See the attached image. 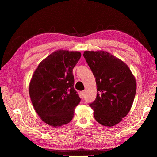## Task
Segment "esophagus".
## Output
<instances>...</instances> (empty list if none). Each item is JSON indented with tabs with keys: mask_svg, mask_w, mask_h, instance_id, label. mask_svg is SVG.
Returning a JSON list of instances; mask_svg holds the SVG:
<instances>
[{
	"mask_svg": "<svg viewBox=\"0 0 157 157\" xmlns=\"http://www.w3.org/2000/svg\"><path fill=\"white\" fill-rule=\"evenodd\" d=\"M84 96H85V91H82L80 92V96H81L82 99L84 98Z\"/></svg>",
	"mask_w": 157,
	"mask_h": 157,
	"instance_id": "esophagus-1",
	"label": "esophagus"
}]
</instances>
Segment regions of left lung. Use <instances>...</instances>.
Instances as JSON below:
<instances>
[{
	"mask_svg": "<svg viewBox=\"0 0 157 157\" xmlns=\"http://www.w3.org/2000/svg\"><path fill=\"white\" fill-rule=\"evenodd\" d=\"M83 56L96 78V98L89 103L95 119L103 126H115L130 110L136 79L126 64L107 52L85 51Z\"/></svg>",
	"mask_w": 157,
	"mask_h": 157,
	"instance_id": "1",
	"label": "left lung"
}]
</instances>
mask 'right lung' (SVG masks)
<instances>
[{"label":"right lung","mask_w":157,"mask_h":157,"mask_svg":"<svg viewBox=\"0 0 157 157\" xmlns=\"http://www.w3.org/2000/svg\"><path fill=\"white\" fill-rule=\"evenodd\" d=\"M81 57L79 52L58 50L40 62L33 74L29 95L33 105L47 124L69 123L80 98L74 88L73 69Z\"/></svg>","instance_id":"add662e5"}]
</instances>
